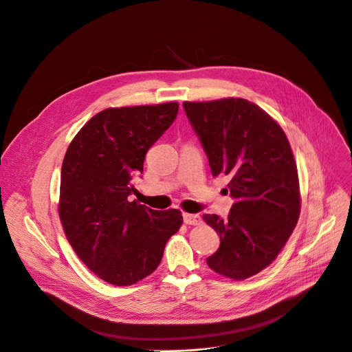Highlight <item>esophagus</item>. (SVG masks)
Instances as JSON below:
<instances>
[{
    "label": "esophagus",
    "mask_w": 352,
    "mask_h": 352,
    "mask_svg": "<svg viewBox=\"0 0 352 352\" xmlns=\"http://www.w3.org/2000/svg\"><path fill=\"white\" fill-rule=\"evenodd\" d=\"M183 219H184V223H187V225H200L201 221H203L200 215L188 214V212L183 214Z\"/></svg>",
    "instance_id": "esophagus-1"
}]
</instances>
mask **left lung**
<instances>
[{
  "mask_svg": "<svg viewBox=\"0 0 352 352\" xmlns=\"http://www.w3.org/2000/svg\"><path fill=\"white\" fill-rule=\"evenodd\" d=\"M214 176L230 177L235 199L226 219L206 214L219 249L207 258L217 274L241 281L268 267L284 249L300 214L296 162L281 126L242 98L183 102Z\"/></svg>",
  "mask_w": 352,
  "mask_h": 352,
  "instance_id": "8db88e82",
  "label": "left lung"
}]
</instances>
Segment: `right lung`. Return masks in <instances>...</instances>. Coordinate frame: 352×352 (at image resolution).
<instances>
[{
    "label": "right lung",
    "instance_id": "obj_1",
    "mask_svg": "<svg viewBox=\"0 0 352 352\" xmlns=\"http://www.w3.org/2000/svg\"><path fill=\"white\" fill-rule=\"evenodd\" d=\"M177 110V102L104 109L65 152L58 200L64 233L76 256L111 285H133L152 274L183 223L179 210L155 211L127 200L146 151Z\"/></svg>",
    "mask_w": 352,
    "mask_h": 352
}]
</instances>
